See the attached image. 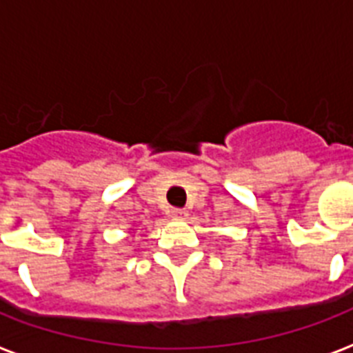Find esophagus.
Masks as SVG:
<instances>
[{"mask_svg":"<svg viewBox=\"0 0 353 353\" xmlns=\"http://www.w3.org/2000/svg\"><path fill=\"white\" fill-rule=\"evenodd\" d=\"M170 216H172V218H176V220H181V218H185V216H187V210H185V209H172Z\"/></svg>","mask_w":353,"mask_h":353,"instance_id":"1","label":"esophagus"}]
</instances>
